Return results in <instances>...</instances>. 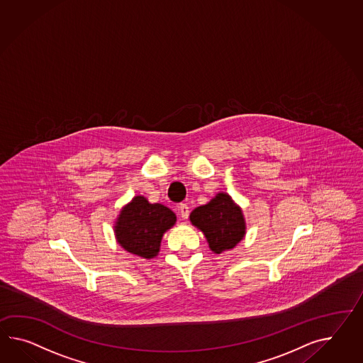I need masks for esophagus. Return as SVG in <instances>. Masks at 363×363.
Returning <instances> with one entry per match:
<instances>
[{
	"mask_svg": "<svg viewBox=\"0 0 363 363\" xmlns=\"http://www.w3.org/2000/svg\"><path fill=\"white\" fill-rule=\"evenodd\" d=\"M178 211H179V215H181L182 219H187V218H189V213H190V211H189V206H187V204H179Z\"/></svg>",
	"mask_w": 363,
	"mask_h": 363,
	"instance_id": "esophagus-1",
	"label": "esophagus"
}]
</instances>
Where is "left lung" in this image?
<instances>
[{
    "label": "left lung",
    "mask_w": 363,
    "mask_h": 363,
    "mask_svg": "<svg viewBox=\"0 0 363 363\" xmlns=\"http://www.w3.org/2000/svg\"><path fill=\"white\" fill-rule=\"evenodd\" d=\"M190 220L202 230L215 253L235 247L245 235L242 213L228 194L219 193L204 206L190 213Z\"/></svg>",
    "instance_id": "1"
}]
</instances>
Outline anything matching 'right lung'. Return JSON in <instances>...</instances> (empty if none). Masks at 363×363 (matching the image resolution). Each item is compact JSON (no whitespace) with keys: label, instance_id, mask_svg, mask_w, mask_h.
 I'll return each mask as SVG.
<instances>
[{"label":"right lung","instance_id":"obj_1","mask_svg":"<svg viewBox=\"0 0 363 363\" xmlns=\"http://www.w3.org/2000/svg\"><path fill=\"white\" fill-rule=\"evenodd\" d=\"M176 223L174 213L160 203H150L144 196H135L118 218L116 239L136 256L152 258L159 253L165 230Z\"/></svg>","mask_w":363,"mask_h":363}]
</instances>
